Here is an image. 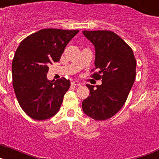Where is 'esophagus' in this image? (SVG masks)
Wrapping results in <instances>:
<instances>
[{
    "instance_id": "obj_1",
    "label": "esophagus",
    "mask_w": 159,
    "mask_h": 159,
    "mask_svg": "<svg viewBox=\"0 0 159 159\" xmlns=\"http://www.w3.org/2000/svg\"><path fill=\"white\" fill-rule=\"evenodd\" d=\"M71 85H73V86L79 87V86H80L81 84H80V83H79L78 81H72V82H71Z\"/></svg>"
}]
</instances>
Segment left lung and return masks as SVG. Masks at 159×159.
I'll use <instances>...</instances> for the list:
<instances>
[{"instance_id":"8db88e82","label":"left lung","mask_w":159,"mask_h":159,"mask_svg":"<svg viewBox=\"0 0 159 159\" xmlns=\"http://www.w3.org/2000/svg\"><path fill=\"white\" fill-rule=\"evenodd\" d=\"M95 49V69L92 75L101 85L87 84L90 95L82 102L83 111L95 120L110 119L127 100L134 82L136 60L130 46L111 31H83ZM93 71V70H92Z\"/></svg>"}]
</instances>
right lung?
<instances>
[{"label": "right lung", "mask_w": 159, "mask_h": 159, "mask_svg": "<svg viewBox=\"0 0 159 159\" xmlns=\"http://www.w3.org/2000/svg\"><path fill=\"white\" fill-rule=\"evenodd\" d=\"M79 30L41 29L24 39L12 63V85L20 106L29 117L45 120L60 110L70 80H48L49 64L58 62Z\"/></svg>", "instance_id": "add662e5"}]
</instances>
